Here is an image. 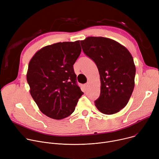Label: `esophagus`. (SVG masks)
<instances>
[{
  "mask_svg": "<svg viewBox=\"0 0 159 159\" xmlns=\"http://www.w3.org/2000/svg\"><path fill=\"white\" fill-rule=\"evenodd\" d=\"M89 86V83H87L86 84H85V87H87Z\"/></svg>",
  "mask_w": 159,
  "mask_h": 159,
  "instance_id": "34e87169",
  "label": "esophagus"
}]
</instances>
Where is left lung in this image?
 <instances>
[{
	"label": "left lung",
	"instance_id": "8db88e82",
	"mask_svg": "<svg viewBox=\"0 0 159 159\" xmlns=\"http://www.w3.org/2000/svg\"><path fill=\"white\" fill-rule=\"evenodd\" d=\"M82 49L99 70L101 92L94 101L101 113L111 115L126 107L135 86V66L129 51L105 37L89 36L81 40Z\"/></svg>",
	"mask_w": 159,
	"mask_h": 159
}]
</instances>
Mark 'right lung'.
I'll return each mask as SVG.
<instances>
[{"label":"right lung","mask_w":159,"mask_h":159,"mask_svg":"<svg viewBox=\"0 0 159 159\" xmlns=\"http://www.w3.org/2000/svg\"><path fill=\"white\" fill-rule=\"evenodd\" d=\"M80 41L47 45L31 59L27 72L30 94L42 112L54 119L73 113L83 92L73 65L81 53Z\"/></svg>","instance_id":"obj_1"}]
</instances>
